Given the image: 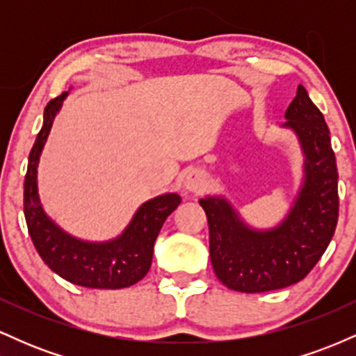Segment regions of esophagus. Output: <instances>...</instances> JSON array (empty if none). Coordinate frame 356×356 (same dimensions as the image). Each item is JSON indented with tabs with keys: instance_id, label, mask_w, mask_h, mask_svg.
Instances as JSON below:
<instances>
[{
	"instance_id": "esophagus-1",
	"label": "esophagus",
	"mask_w": 356,
	"mask_h": 356,
	"mask_svg": "<svg viewBox=\"0 0 356 356\" xmlns=\"http://www.w3.org/2000/svg\"><path fill=\"white\" fill-rule=\"evenodd\" d=\"M206 187V175L199 170H192L184 179V189L189 192H201Z\"/></svg>"
}]
</instances>
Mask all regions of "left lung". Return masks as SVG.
<instances>
[{"instance_id": "8db88e82", "label": "left lung", "mask_w": 356, "mask_h": 356, "mask_svg": "<svg viewBox=\"0 0 356 356\" xmlns=\"http://www.w3.org/2000/svg\"><path fill=\"white\" fill-rule=\"evenodd\" d=\"M305 155L303 184L286 218L271 229L248 226L227 199L199 201L209 222L216 276L241 293H264L301 281L328 248L338 222V170L325 117L303 85L284 113Z\"/></svg>"}]
</instances>
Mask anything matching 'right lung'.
<instances>
[{"label":"right lung","instance_id":"add662e5","mask_svg":"<svg viewBox=\"0 0 356 356\" xmlns=\"http://www.w3.org/2000/svg\"><path fill=\"white\" fill-rule=\"evenodd\" d=\"M68 92L48 102L43 127L28 157L24 177V218L36 251L53 273L73 284L97 289H120L138 283L152 264L154 243L167 216L181 204V195L164 194L138 207L120 236L105 243H88L65 232L44 214L38 195V161L55 115Z\"/></svg>","mask_w":356,"mask_h":356}]
</instances>
